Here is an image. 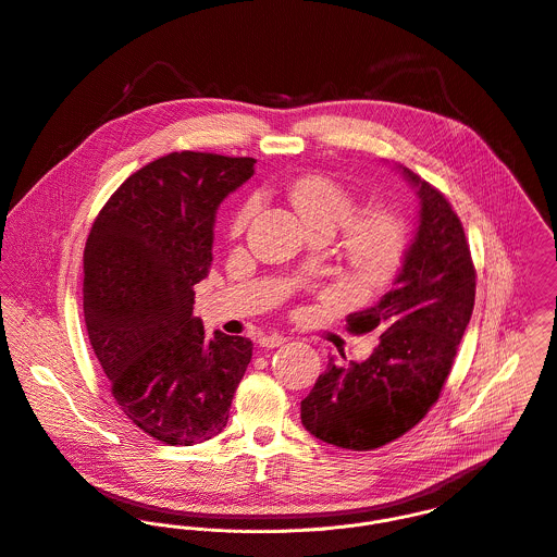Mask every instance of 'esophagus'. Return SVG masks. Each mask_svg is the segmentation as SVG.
Returning a JSON list of instances; mask_svg holds the SVG:
<instances>
[{"label": "esophagus", "mask_w": 557, "mask_h": 557, "mask_svg": "<svg viewBox=\"0 0 557 557\" xmlns=\"http://www.w3.org/2000/svg\"><path fill=\"white\" fill-rule=\"evenodd\" d=\"M284 342H288V337L280 334H269L260 337V346H264V348H275V346H282Z\"/></svg>", "instance_id": "34e87169"}]
</instances>
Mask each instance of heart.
Instances as JSON below:
<instances>
[{
  "instance_id": "1",
  "label": "heart",
  "mask_w": 557,
  "mask_h": 557,
  "mask_svg": "<svg viewBox=\"0 0 557 557\" xmlns=\"http://www.w3.org/2000/svg\"><path fill=\"white\" fill-rule=\"evenodd\" d=\"M290 198L295 209L306 223H325L339 227L355 213L352 196L337 183L325 176H304L290 187ZM256 205L247 202L236 220L234 230L240 232L253 215ZM346 253L355 269L366 275L385 273L398 258L403 247V223L385 209H372L363 215L350 220L346 230Z\"/></svg>"
}]
</instances>
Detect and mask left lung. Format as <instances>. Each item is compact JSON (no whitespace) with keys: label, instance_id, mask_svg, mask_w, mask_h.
<instances>
[{"label":"left lung","instance_id":"1","mask_svg":"<svg viewBox=\"0 0 557 557\" xmlns=\"http://www.w3.org/2000/svg\"><path fill=\"white\" fill-rule=\"evenodd\" d=\"M396 170L420 198L413 240L392 290L346 319L352 334L374 332L379 344L359 363L330 359L301 400L310 435L357 451L403 437L437 403L475 299L462 223L444 194L409 168Z\"/></svg>","mask_w":557,"mask_h":557}]
</instances>
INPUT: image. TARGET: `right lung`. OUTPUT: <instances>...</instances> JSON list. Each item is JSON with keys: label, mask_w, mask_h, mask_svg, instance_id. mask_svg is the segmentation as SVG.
Masks as SVG:
<instances>
[{"label": "right lung", "mask_w": 557, "mask_h": 557, "mask_svg": "<svg viewBox=\"0 0 557 557\" xmlns=\"http://www.w3.org/2000/svg\"><path fill=\"white\" fill-rule=\"evenodd\" d=\"M251 157L172 152L131 174L84 251L90 344L124 416L146 435L194 445L220 435L251 359V339L194 317L213 262L223 200L253 176Z\"/></svg>", "instance_id": "1"}]
</instances>
